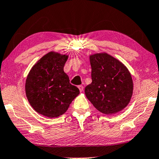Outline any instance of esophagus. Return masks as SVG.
Masks as SVG:
<instances>
[{
	"instance_id": "obj_1",
	"label": "esophagus",
	"mask_w": 159,
	"mask_h": 159,
	"mask_svg": "<svg viewBox=\"0 0 159 159\" xmlns=\"http://www.w3.org/2000/svg\"><path fill=\"white\" fill-rule=\"evenodd\" d=\"M78 89H79V90H80V92H83V90H84V86H81V85H80V86H78Z\"/></svg>"
}]
</instances>
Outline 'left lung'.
Listing matches in <instances>:
<instances>
[{
  "label": "left lung",
  "instance_id": "1",
  "mask_svg": "<svg viewBox=\"0 0 159 159\" xmlns=\"http://www.w3.org/2000/svg\"><path fill=\"white\" fill-rule=\"evenodd\" d=\"M92 82L85 88L87 99L105 115L121 111L133 94L132 75L126 65L106 52L89 55Z\"/></svg>",
  "mask_w": 159,
  "mask_h": 159
}]
</instances>
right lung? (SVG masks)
Returning a JSON list of instances; mask_svg holds the SVG:
<instances>
[{"label": "right lung", "mask_w": 159, "mask_h": 159, "mask_svg": "<svg viewBox=\"0 0 159 159\" xmlns=\"http://www.w3.org/2000/svg\"><path fill=\"white\" fill-rule=\"evenodd\" d=\"M67 59V54L48 52L32 67L27 76V100L37 113L46 117L62 116L80 93L64 72Z\"/></svg>", "instance_id": "1"}]
</instances>
